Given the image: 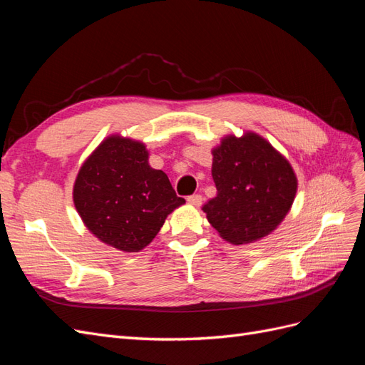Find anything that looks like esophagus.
<instances>
[{"label":"esophagus","mask_w":365,"mask_h":365,"mask_svg":"<svg viewBox=\"0 0 365 365\" xmlns=\"http://www.w3.org/2000/svg\"><path fill=\"white\" fill-rule=\"evenodd\" d=\"M187 202L195 205V207H200L202 204V196L201 195H190L187 196Z\"/></svg>","instance_id":"obj_1"}]
</instances>
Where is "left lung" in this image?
<instances>
[{
  "label": "left lung",
  "mask_w": 365,
  "mask_h": 365,
  "mask_svg": "<svg viewBox=\"0 0 365 365\" xmlns=\"http://www.w3.org/2000/svg\"><path fill=\"white\" fill-rule=\"evenodd\" d=\"M212 176L217 195L202 210L235 245L268 236L288 215L297 193L291 164L252 132L222 140L213 150Z\"/></svg>",
  "instance_id": "1"
}]
</instances>
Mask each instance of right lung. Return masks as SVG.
Instances as JSON below:
<instances>
[{"label":"right lung","instance_id":"1","mask_svg":"<svg viewBox=\"0 0 365 365\" xmlns=\"http://www.w3.org/2000/svg\"><path fill=\"white\" fill-rule=\"evenodd\" d=\"M148 158L143 143L113 135L83 163L74 182V205L83 224L120 251L149 245L168 215L185 202Z\"/></svg>","mask_w":365,"mask_h":365}]
</instances>
